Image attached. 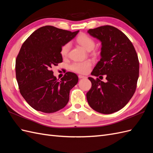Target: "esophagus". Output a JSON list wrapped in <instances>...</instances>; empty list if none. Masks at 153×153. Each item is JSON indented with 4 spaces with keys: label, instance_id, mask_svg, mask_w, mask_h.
Wrapping results in <instances>:
<instances>
[{
    "label": "esophagus",
    "instance_id": "esophagus-1",
    "mask_svg": "<svg viewBox=\"0 0 153 153\" xmlns=\"http://www.w3.org/2000/svg\"><path fill=\"white\" fill-rule=\"evenodd\" d=\"M78 78H79V79H82V78H86V76H83V75H78Z\"/></svg>",
    "mask_w": 153,
    "mask_h": 153
}]
</instances>
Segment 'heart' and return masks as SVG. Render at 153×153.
Segmentation results:
<instances>
[{"instance_id": "heart-1", "label": "heart", "mask_w": 153, "mask_h": 153, "mask_svg": "<svg viewBox=\"0 0 153 153\" xmlns=\"http://www.w3.org/2000/svg\"><path fill=\"white\" fill-rule=\"evenodd\" d=\"M76 42L87 51H91L95 47V41L91 37L85 34H81L76 38ZM71 45L67 43L64 45L61 49V54L63 57H66L70 49ZM92 63L89 61L82 62H74L70 65L71 71L78 73L85 74L89 71Z\"/></svg>"}]
</instances>
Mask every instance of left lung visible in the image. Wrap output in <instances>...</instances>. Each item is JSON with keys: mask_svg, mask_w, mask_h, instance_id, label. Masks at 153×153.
Returning <instances> with one entry per match:
<instances>
[{"mask_svg": "<svg viewBox=\"0 0 153 153\" xmlns=\"http://www.w3.org/2000/svg\"><path fill=\"white\" fill-rule=\"evenodd\" d=\"M87 32L102 46L101 59L91 75H106L107 80L89 77L92 87L86 94L88 103L96 112L112 114L122 109L135 93L139 75L137 53L128 37L114 27L101 26Z\"/></svg>", "mask_w": 153, "mask_h": 153, "instance_id": "obj_1", "label": "left lung"}]
</instances>
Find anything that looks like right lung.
I'll return each mask as SVG.
<instances>
[{"label": "right lung", "mask_w": 153, "mask_h": 153, "mask_svg": "<svg viewBox=\"0 0 153 153\" xmlns=\"http://www.w3.org/2000/svg\"><path fill=\"white\" fill-rule=\"evenodd\" d=\"M78 32L44 26L22 45L16 59V78L22 96L34 109L53 113L68 103L69 91L78 78L75 73L67 72L58 80L52 68L62 62V47Z\"/></svg>", "instance_id": "1"}]
</instances>
